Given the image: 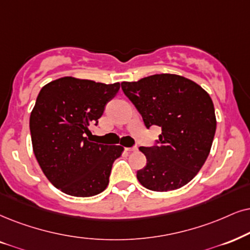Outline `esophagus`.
Here are the masks:
<instances>
[{
  "mask_svg": "<svg viewBox=\"0 0 250 250\" xmlns=\"http://www.w3.org/2000/svg\"><path fill=\"white\" fill-rule=\"evenodd\" d=\"M125 151H128V152H132V151H137V146H134V147H125Z\"/></svg>",
  "mask_w": 250,
  "mask_h": 250,
  "instance_id": "obj_1",
  "label": "esophagus"
}]
</instances>
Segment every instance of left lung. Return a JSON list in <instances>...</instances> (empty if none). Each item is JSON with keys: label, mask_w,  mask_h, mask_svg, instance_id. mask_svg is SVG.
Here are the masks:
<instances>
[{"label": "left lung", "mask_w": 250, "mask_h": 250, "mask_svg": "<svg viewBox=\"0 0 250 250\" xmlns=\"http://www.w3.org/2000/svg\"><path fill=\"white\" fill-rule=\"evenodd\" d=\"M146 128L162 127L159 146L140 147L146 166L137 172L143 187L153 191L175 190L200 172L209 156L217 120L209 93L188 78L157 74L138 82H122Z\"/></svg>", "instance_id": "1"}]
</instances>
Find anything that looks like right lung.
<instances>
[{
  "instance_id": "1",
  "label": "right lung",
  "mask_w": 250,
  "mask_h": 250,
  "mask_svg": "<svg viewBox=\"0 0 250 250\" xmlns=\"http://www.w3.org/2000/svg\"><path fill=\"white\" fill-rule=\"evenodd\" d=\"M119 90L120 83L68 76L46 84L38 94L30 116L33 152L46 178L64 194L90 197L108 186L123 146L94 143L90 125H97Z\"/></svg>"
}]
</instances>
